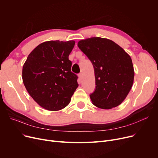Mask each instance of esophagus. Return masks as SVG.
<instances>
[{
    "label": "esophagus",
    "instance_id": "1",
    "mask_svg": "<svg viewBox=\"0 0 158 158\" xmlns=\"http://www.w3.org/2000/svg\"><path fill=\"white\" fill-rule=\"evenodd\" d=\"M78 76H79V77L81 79L82 78V76H82V73H79Z\"/></svg>",
    "mask_w": 158,
    "mask_h": 158
}]
</instances>
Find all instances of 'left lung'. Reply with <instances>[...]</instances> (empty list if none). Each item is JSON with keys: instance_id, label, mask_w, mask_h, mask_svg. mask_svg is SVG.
<instances>
[{"instance_id": "8db88e82", "label": "left lung", "mask_w": 158, "mask_h": 158, "mask_svg": "<svg viewBox=\"0 0 158 158\" xmlns=\"http://www.w3.org/2000/svg\"><path fill=\"white\" fill-rule=\"evenodd\" d=\"M77 45L94 68L96 86L89 95L93 104L104 110L120 105L133 84L135 72L131 57L118 45L106 38L82 40Z\"/></svg>"}]
</instances>
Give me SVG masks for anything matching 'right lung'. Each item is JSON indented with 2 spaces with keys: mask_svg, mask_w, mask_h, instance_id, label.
I'll list each match as a JSON object with an SVG mask.
<instances>
[{
  "mask_svg": "<svg viewBox=\"0 0 158 158\" xmlns=\"http://www.w3.org/2000/svg\"><path fill=\"white\" fill-rule=\"evenodd\" d=\"M75 41H48L38 45L28 56L22 69L23 85L43 108L60 110L67 106L78 87L71 72L69 56Z\"/></svg>",
  "mask_w": 158,
  "mask_h": 158,
  "instance_id": "right-lung-1",
  "label": "right lung"
}]
</instances>
